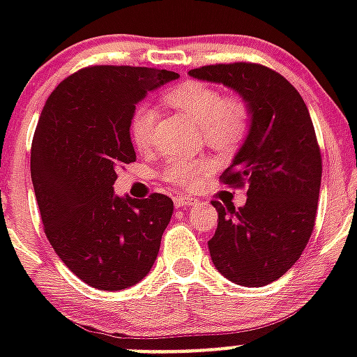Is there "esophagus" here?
<instances>
[{
	"label": "esophagus",
	"instance_id": "esophagus-1",
	"mask_svg": "<svg viewBox=\"0 0 357 357\" xmlns=\"http://www.w3.org/2000/svg\"><path fill=\"white\" fill-rule=\"evenodd\" d=\"M174 204H176V207H189L195 204V198H190V196H174Z\"/></svg>",
	"mask_w": 357,
	"mask_h": 357
}]
</instances>
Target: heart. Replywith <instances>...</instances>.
Returning <instances> with one entry per match:
<instances>
[{"mask_svg": "<svg viewBox=\"0 0 357 357\" xmlns=\"http://www.w3.org/2000/svg\"><path fill=\"white\" fill-rule=\"evenodd\" d=\"M162 102L183 113L200 126L207 144L217 150H235L250 131L252 111L241 96H224L213 86L200 81H187L162 94ZM157 111L148 103L135 109L129 122V135L139 150H148L153 144ZM215 162L209 157L174 159L162 170L165 181L179 187H192Z\"/></svg>", "mask_w": 357, "mask_h": 357, "instance_id": "obj_1", "label": "heart"}]
</instances>
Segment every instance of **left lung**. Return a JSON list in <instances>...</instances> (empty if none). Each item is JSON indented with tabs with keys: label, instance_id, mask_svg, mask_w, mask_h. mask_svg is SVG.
Segmentation results:
<instances>
[{
	"label": "left lung",
	"instance_id": "8db88e82",
	"mask_svg": "<svg viewBox=\"0 0 357 357\" xmlns=\"http://www.w3.org/2000/svg\"><path fill=\"white\" fill-rule=\"evenodd\" d=\"M195 79L222 83L246 100L252 123L234 162L220 176L248 187L246 204L218 211L209 254L217 271L243 287H263L296 263L315 226L322 157L310 111L283 75L263 64H209Z\"/></svg>",
	"mask_w": 357,
	"mask_h": 357
}]
</instances>
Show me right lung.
<instances>
[{"label": "right lung", "mask_w": 357, "mask_h": 357, "mask_svg": "<svg viewBox=\"0 0 357 357\" xmlns=\"http://www.w3.org/2000/svg\"><path fill=\"white\" fill-rule=\"evenodd\" d=\"M176 72L89 66L50 94L31 146V179L47 241L63 263L100 291H120L151 271L174 211L153 192L120 198L113 185L137 159L129 137L135 105Z\"/></svg>", "instance_id": "right-lung-1"}]
</instances>
